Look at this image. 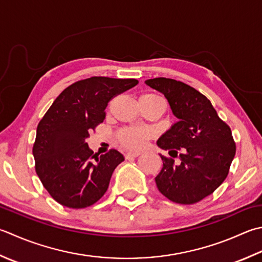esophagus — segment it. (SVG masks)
I'll return each mask as SVG.
<instances>
[{"label":"esophagus","instance_id":"esophagus-1","mask_svg":"<svg viewBox=\"0 0 262 262\" xmlns=\"http://www.w3.org/2000/svg\"><path fill=\"white\" fill-rule=\"evenodd\" d=\"M141 155V152H136V151H130L126 153V159H130V158H137Z\"/></svg>","mask_w":262,"mask_h":262}]
</instances>
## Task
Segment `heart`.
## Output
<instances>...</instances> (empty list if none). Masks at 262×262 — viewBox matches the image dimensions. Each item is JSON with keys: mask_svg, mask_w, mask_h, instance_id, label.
Masks as SVG:
<instances>
[{"mask_svg": "<svg viewBox=\"0 0 262 262\" xmlns=\"http://www.w3.org/2000/svg\"><path fill=\"white\" fill-rule=\"evenodd\" d=\"M156 96H158V95L145 94V95H143L141 99L148 100V99H152V97H156ZM148 135H150V133H148L146 129H142V128H136V127H130V128H125V129L119 132V134H118V138H119V142L125 147L138 150V148H142L145 145Z\"/></svg>", "mask_w": 262, "mask_h": 262, "instance_id": "heart-1", "label": "heart"}]
</instances>
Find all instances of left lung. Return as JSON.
<instances>
[{
    "instance_id": "obj_1",
    "label": "left lung",
    "mask_w": 262,
    "mask_h": 262,
    "mask_svg": "<svg viewBox=\"0 0 262 262\" xmlns=\"http://www.w3.org/2000/svg\"><path fill=\"white\" fill-rule=\"evenodd\" d=\"M145 84L165 95L178 119L157 144L170 157L178 156L181 163L175 165L172 158L160 155L163 166L156 177L157 187L172 202L201 201L228 175L236 152L232 130L211 102L193 87L163 77L147 79Z\"/></svg>"
}]
</instances>
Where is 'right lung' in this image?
Returning <instances> with one entry per match:
<instances>
[{
  "label": "right lung",
  "instance_id": "obj_1",
  "mask_svg": "<svg viewBox=\"0 0 262 262\" xmlns=\"http://www.w3.org/2000/svg\"><path fill=\"white\" fill-rule=\"evenodd\" d=\"M137 84L133 78L91 77L67 87L46 111L36 130L33 156L36 173L56 202L81 209L104 195L125 158L117 150L94 155L86 138L103 122L112 97Z\"/></svg>",
  "mask_w": 262,
  "mask_h": 262
}]
</instances>
